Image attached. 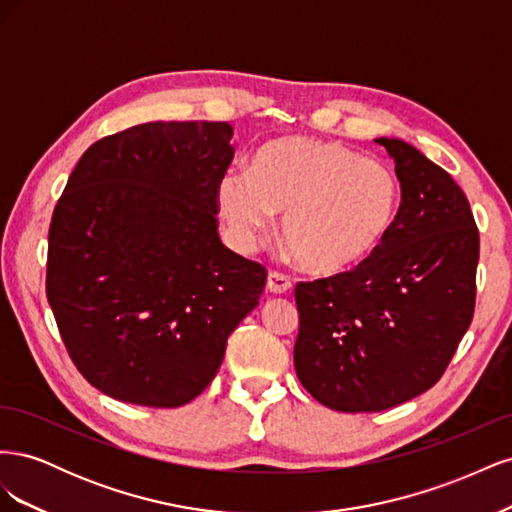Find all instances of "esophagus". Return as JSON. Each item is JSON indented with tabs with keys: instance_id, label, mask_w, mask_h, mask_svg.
Here are the masks:
<instances>
[{
	"instance_id": "esophagus-1",
	"label": "esophagus",
	"mask_w": 512,
	"mask_h": 512,
	"mask_svg": "<svg viewBox=\"0 0 512 512\" xmlns=\"http://www.w3.org/2000/svg\"><path fill=\"white\" fill-rule=\"evenodd\" d=\"M292 288V282L290 277L284 275V273H277V271H271L269 277H267V290L273 292V294H284Z\"/></svg>"
}]
</instances>
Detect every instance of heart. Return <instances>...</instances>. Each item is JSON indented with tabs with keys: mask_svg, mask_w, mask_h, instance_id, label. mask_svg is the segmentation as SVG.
Masks as SVG:
<instances>
[{
	"mask_svg": "<svg viewBox=\"0 0 512 512\" xmlns=\"http://www.w3.org/2000/svg\"><path fill=\"white\" fill-rule=\"evenodd\" d=\"M215 203L232 241L250 250L284 213V241L307 271L361 265L389 237L401 188L395 170L339 143L277 138L252 168H230Z\"/></svg>",
	"mask_w": 512,
	"mask_h": 512,
	"instance_id": "heart-1",
	"label": "heart"
}]
</instances>
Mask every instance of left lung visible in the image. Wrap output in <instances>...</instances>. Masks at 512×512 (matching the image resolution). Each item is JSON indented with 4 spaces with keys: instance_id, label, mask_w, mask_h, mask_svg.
Returning <instances> with one entry per match:
<instances>
[{
    "instance_id": "8db88e82",
    "label": "left lung",
    "mask_w": 512,
    "mask_h": 512,
    "mask_svg": "<svg viewBox=\"0 0 512 512\" xmlns=\"http://www.w3.org/2000/svg\"><path fill=\"white\" fill-rule=\"evenodd\" d=\"M401 203L389 237L361 265L299 282L294 369L337 412H380L425 393L451 363L476 303L478 228L444 168L399 138Z\"/></svg>"
}]
</instances>
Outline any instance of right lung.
<instances>
[{
    "label": "right lung",
    "instance_id": "add662e5",
    "mask_svg": "<svg viewBox=\"0 0 512 512\" xmlns=\"http://www.w3.org/2000/svg\"><path fill=\"white\" fill-rule=\"evenodd\" d=\"M226 121H151L100 138L49 228L46 297L72 363L108 397L179 408L222 365L267 269L220 241Z\"/></svg>",
    "mask_w": 512,
    "mask_h": 512
}]
</instances>
